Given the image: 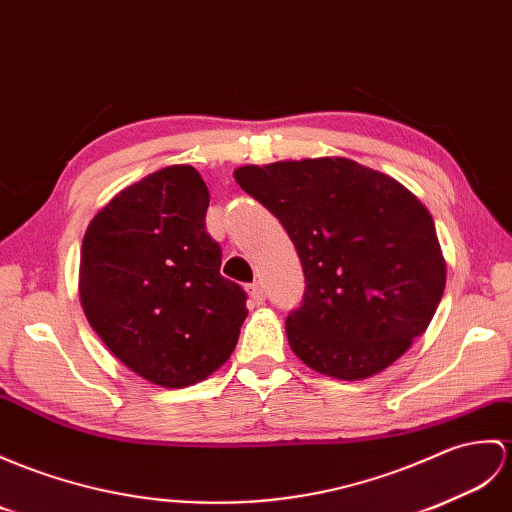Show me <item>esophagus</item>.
Masks as SVG:
<instances>
[{"instance_id": "obj_1", "label": "esophagus", "mask_w": 512, "mask_h": 512, "mask_svg": "<svg viewBox=\"0 0 512 512\" xmlns=\"http://www.w3.org/2000/svg\"><path fill=\"white\" fill-rule=\"evenodd\" d=\"M248 296H251V303L253 305H261L266 301V292H264V285L261 283H251L248 285Z\"/></svg>"}]
</instances>
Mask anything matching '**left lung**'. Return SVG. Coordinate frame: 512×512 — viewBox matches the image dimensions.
Segmentation results:
<instances>
[{"instance_id": "left-lung-1", "label": "left lung", "mask_w": 512, "mask_h": 512, "mask_svg": "<svg viewBox=\"0 0 512 512\" xmlns=\"http://www.w3.org/2000/svg\"><path fill=\"white\" fill-rule=\"evenodd\" d=\"M235 181L288 231L305 294L285 318L296 358L355 382L384 371L430 325L447 266L423 202L342 157L244 165Z\"/></svg>"}]
</instances>
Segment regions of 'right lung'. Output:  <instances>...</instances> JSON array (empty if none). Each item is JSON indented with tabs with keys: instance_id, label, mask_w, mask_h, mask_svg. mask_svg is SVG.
I'll return each instance as SVG.
<instances>
[{
	"instance_id": "add662e5",
	"label": "right lung",
	"mask_w": 512,
	"mask_h": 512,
	"mask_svg": "<svg viewBox=\"0 0 512 512\" xmlns=\"http://www.w3.org/2000/svg\"><path fill=\"white\" fill-rule=\"evenodd\" d=\"M207 207V185L192 165H168L122 189L82 240L89 325L124 366L163 388L218 371L248 314L242 285L220 275Z\"/></svg>"
}]
</instances>
